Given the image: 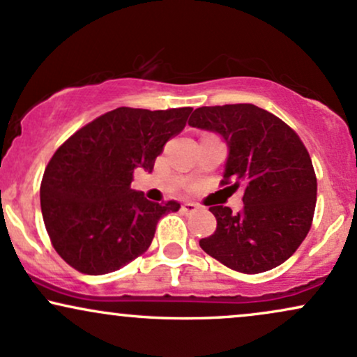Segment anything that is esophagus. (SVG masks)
Wrapping results in <instances>:
<instances>
[{
    "instance_id": "1",
    "label": "esophagus",
    "mask_w": 357,
    "mask_h": 357,
    "mask_svg": "<svg viewBox=\"0 0 357 357\" xmlns=\"http://www.w3.org/2000/svg\"><path fill=\"white\" fill-rule=\"evenodd\" d=\"M198 204L196 203H191V202H188V203H183L181 204V210L184 211V213H195L196 210H198Z\"/></svg>"
}]
</instances>
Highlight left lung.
<instances>
[{
	"mask_svg": "<svg viewBox=\"0 0 357 357\" xmlns=\"http://www.w3.org/2000/svg\"><path fill=\"white\" fill-rule=\"evenodd\" d=\"M225 139L221 184L243 188V211L211 206L216 231L199 240L208 255L241 273H261L296 253L312 227L317 178L292 127L253 104L199 107L188 122Z\"/></svg>",
	"mask_w": 357,
	"mask_h": 357,
	"instance_id": "8db88e82",
	"label": "left lung"
}]
</instances>
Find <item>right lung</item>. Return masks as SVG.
<instances>
[{"instance_id":"right-lung-1","label":"right lung","mask_w":357,"mask_h":357,"mask_svg":"<svg viewBox=\"0 0 357 357\" xmlns=\"http://www.w3.org/2000/svg\"><path fill=\"white\" fill-rule=\"evenodd\" d=\"M191 107H119L93 119L61 144L45 167L40 204L48 236L70 267L104 275L149 248L159 218L179 203H154L130 190L134 169L153 171Z\"/></svg>"}]
</instances>
